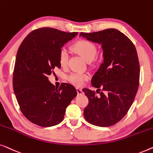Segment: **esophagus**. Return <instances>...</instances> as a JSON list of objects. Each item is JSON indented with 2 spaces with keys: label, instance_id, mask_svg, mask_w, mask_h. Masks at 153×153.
Here are the masks:
<instances>
[{
  "label": "esophagus",
  "instance_id": "34e87169",
  "mask_svg": "<svg viewBox=\"0 0 153 153\" xmlns=\"http://www.w3.org/2000/svg\"><path fill=\"white\" fill-rule=\"evenodd\" d=\"M76 89H77V94H78V95H81V94H83L82 90V89H80V88L77 87Z\"/></svg>",
  "mask_w": 153,
  "mask_h": 153
}]
</instances>
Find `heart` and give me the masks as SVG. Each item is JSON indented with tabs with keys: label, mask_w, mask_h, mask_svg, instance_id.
<instances>
[{
	"label": "heart",
	"mask_w": 153,
	"mask_h": 153,
	"mask_svg": "<svg viewBox=\"0 0 153 153\" xmlns=\"http://www.w3.org/2000/svg\"><path fill=\"white\" fill-rule=\"evenodd\" d=\"M74 50L80 55L87 62H91L97 55V46L93 42L89 40L82 39L77 42L73 46ZM59 64L62 67H66L67 66L68 55L67 51L62 49L59 54ZM89 75L87 74L75 72L68 76L67 79L73 85L76 86H82L84 82L89 79Z\"/></svg>",
	"instance_id": "1"
}]
</instances>
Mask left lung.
<instances>
[{
	"instance_id": "left-lung-1",
	"label": "left lung",
	"mask_w": 153,
	"mask_h": 153,
	"mask_svg": "<svg viewBox=\"0 0 153 153\" xmlns=\"http://www.w3.org/2000/svg\"><path fill=\"white\" fill-rule=\"evenodd\" d=\"M79 35L102 45L104 57L91 79L93 87L99 91L102 88V91L82 90L89 99L84 117L94 126H113L128 113L138 90L140 66L136 48L128 36L117 29L81 33Z\"/></svg>"
}]
</instances>
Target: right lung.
I'll return each instance as SVG.
<instances>
[{
	"label": "right lung",
	"instance_id": "obj_1",
	"mask_svg": "<svg viewBox=\"0 0 153 153\" xmlns=\"http://www.w3.org/2000/svg\"><path fill=\"white\" fill-rule=\"evenodd\" d=\"M77 33L52 27L32 31L17 51L13 73V89L23 114L41 127L59 124L66 107L77 96L74 86L62 83L57 89L48 80L55 68H60L59 54L64 44Z\"/></svg>",
	"mask_w": 153,
	"mask_h": 153
}]
</instances>
